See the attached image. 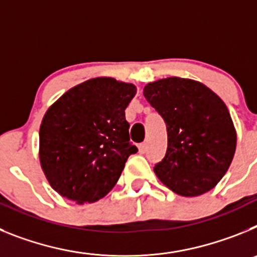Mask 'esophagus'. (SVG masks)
Segmentation results:
<instances>
[{"instance_id":"esophagus-1","label":"esophagus","mask_w":257,"mask_h":257,"mask_svg":"<svg viewBox=\"0 0 257 257\" xmlns=\"http://www.w3.org/2000/svg\"><path fill=\"white\" fill-rule=\"evenodd\" d=\"M139 152L142 154H144L147 152V143H143V144L139 145Z\"/></svg>"}]
</instances>
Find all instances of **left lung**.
<instances>
[{
    "instance_id": "obj_1",
    "label": "left lung",
    "mask_w": 257,
    "mask_h": 257,
    "mask_svg": "<svg viewBox=\"0 0 257 257\" xmlns=\"http://www.w3.org/2000/svg\"><path fill=\"white\" fill-rule=\"evenodd\" d=\"M144 96L167 127V152L154 167L157 178L183 197L201 196L216 187L237 147L225 103L203 83L180 77L149 82Z\"/></svg>"
}]
</instances>
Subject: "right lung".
Returning a JSON list of instances; mask_svg holds the SVG:
<instances>
[{
    "instance_id": "right-lung-1",
    "label": "right lung",
    "mask_w": 257,
    "mask_h": 257,
    "mask_svg": "<svg viewBox=\"0 0 257 257\" xmlns=\"http://www.w3.org/2000/svg\"><path fill=\"white\" fill-rule=\"evenodd\" d=\"M136 94L133 83L112 77L87 79L61 95L40 127V163L61 197L78 205L108 194L130 154L127 108Z\"/></svg>"
}]
</instances>
